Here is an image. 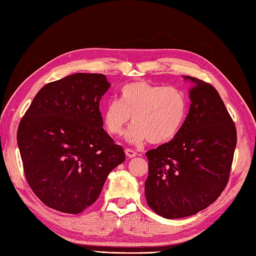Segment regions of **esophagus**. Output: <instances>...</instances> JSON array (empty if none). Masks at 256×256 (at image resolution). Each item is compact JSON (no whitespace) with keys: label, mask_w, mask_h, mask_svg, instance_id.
I'll return each mask as SVG.
<instances>
[{"label":"esophagus","mask_w":256,"mask_h":256,"mask_svg":"<svg viewBox=\"0 0 256 256\" xmlns=\"http://www.w3.org/2000/svg\"><path fill=\"white\" fill-rule=\"evenodd\" d=\"M125 155H126L128 157H130V158H133V157H135L138 154H136V152H134L133 150L126 148V150H125Z\"/></svg>","instance_id":"34e87169"}]
</instances>
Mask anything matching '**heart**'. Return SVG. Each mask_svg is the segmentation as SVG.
Returning a JSON list of instances; mask_svg holds the SVG:
<instances>
[{"mask_svg":"<svg viewBox=\"0 0 256 256\" xmlns=\"http://www.w3.org/2000/svg\"><path fill=\"white\" fill-rule=\"evenodd\" d=\"M188 100L184 92L172 86H160L138 80L125 84L120 99L111 101L102 113L106 131L120 138L132 122L128 134L131 143L162 144L174 138L186 120Z\"/></svg>","mask_w":256,"mask_h":256,"instance_id":"1","label":"heart"}]
</instances>
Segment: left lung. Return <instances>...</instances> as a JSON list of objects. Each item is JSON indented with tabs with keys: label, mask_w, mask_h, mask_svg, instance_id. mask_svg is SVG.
Returning <instances> with one entry per match:
<instances>
[{
	"label": "left lung",
	"mask_w": 256,
	"mask_h": 256,
	"mask_svg": "<svg viewBox=\"0 0 256 256\" xmlns=\"http://www.w3.org/2000/svg\"><path fill=\"white\" fill-rule=\"evenodd\" d=\"M188 116L170 142L146 153L145 198L166 219L192 216L218 199L229 182L236 128L214 86L192 77Z\"/></svg>",
	"instance_id": "1"
}]
</instances>
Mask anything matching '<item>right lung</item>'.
<instances>
[{"instance_id": "obj_1", "label": "right lung", "mask_w": 256, "mask_h": 256, "mask_svg": "<svg viewBox=\"0 0 256 256\" xmlns=\"http://www.w3.org/2000/svg\"><path fill=\"white\" fill-rule=\"evenodd\" d=\"M111 84L102 74H74L38 91L22 118L18 144L38 199L78 214L99 198L106 177L125 160L103 130L100 100Z\"/></svg>"}]
</instances>
